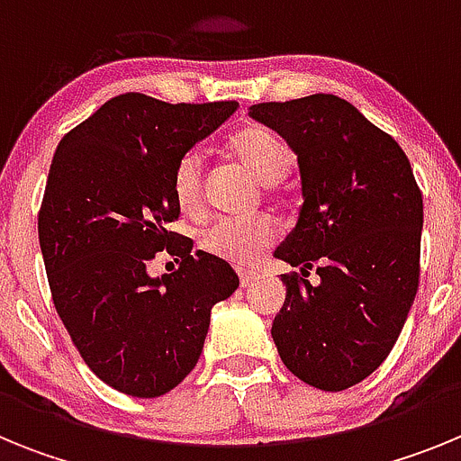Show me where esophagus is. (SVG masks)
<instances>
[{
    "instance_id": "1",
    "label": "esophagus",
    "mask_w": 461,
    "mask_h": 461,
    "mask_svg": "<svg viewBox=\"0 0 461 461\" xmlns=\"http://www.w3.org/2000/svg\"><path fill=\"white\" fill-rule=\"evenodd\" d=\"M254 281H256L254 272H240V284H242V288H249Z\"/></svg>"
}]
</instances>
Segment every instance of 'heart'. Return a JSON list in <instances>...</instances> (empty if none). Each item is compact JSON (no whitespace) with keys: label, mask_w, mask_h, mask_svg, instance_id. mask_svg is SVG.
I'll list each match as a JSON object with an SVG mask.
<instances>
[{"label":"heart","mask_w":461,"mask_h":461,"mask_svg":"<svg viewBox=\"0 0 461 461\" xmlns=\"http://www.w3.org/2000/svg\"><path fill=\"white\" fill-rule=\"evenodd\" d=\"M244 168L263 185H275L288 173L293 161L286 140L267 126L249 124L235 131L228 140ZM175 201L185 212H198L203 203V161L198 152H186L177 161L173 175ZM276 223L258 214L247 219H217L198 233V247L205 254L233 266H251L275 242Z\"/></svg>","instance_id":"heart-1"}]
</instances>
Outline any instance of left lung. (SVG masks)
Wrapping results in <instances>:
<instances>
[{"label": "left lung", "instance_id": "8db88e82", "mask_svg": "<svg viewBox=\"0 0 461 461\" xmlns=\"http://www.w3.org/2000/svg\"><path fill=\"white\" fill-rule=\"evenodd\" d=\"M249 115L291 145L303 177L300 217L275 251L300 275L281 276L272 339L300 381L339 393L381 367L406 323L420 284V186L397 140L335 94Z\"/></svg>", "mask_w": 461, "mask_h": 461}]
</instances>
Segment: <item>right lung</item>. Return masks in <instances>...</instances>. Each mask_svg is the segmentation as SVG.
Wrapping results in <instances>:
<instances>
[{
  "label": "right lung",
  "instance_id": "add662e5",
  "mask_svg": "<svg viewBox=\"0 0 461 461\" xmlns=\"http://www.w3.org/2000/svg\"><path fill=\"white\" fill-rule=\"evenodd\" d=\"M235 101L166 104L126 92L62 138L39 210L52 303L85 365L110 388L158 397L203 353L212 307L240 279L226 260L168 230L180 217L175 166L233 115ZM181 263L152 280L147 263Z\"/></svg>",
  "mask_w": 461,
  "mask_h": 461
}]
</instances>
